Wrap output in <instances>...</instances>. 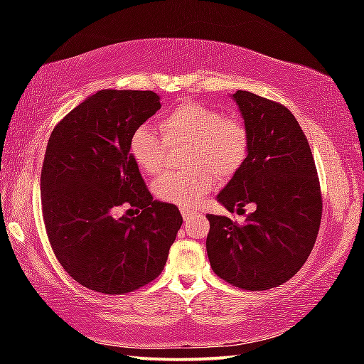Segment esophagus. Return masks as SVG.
<instances>
[{
  "mask_svg": "<svg viewBox=\"0 0 364 364\" xmlns=\"http://www.w3.org/2000/svg\"><path fill=\"white\" fill-rule=\"evenodd\" d=\"M181 215H183V218H184V221H188V220H191L196 215V210H191V208H186V207H183L181 208Z\"/></svg>",
  "mask_w": 364,
  "mask_h": 364,
  "instance_id": "esophagus-1",
  "label": "esophagus"
}]
</instances>
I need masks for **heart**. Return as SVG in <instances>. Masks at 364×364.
<instances>
[{
  "instance_id": "b5f03b06",
  "label": "heart",
  "mask_w": 364,
  "mask_h": 364,
  "mask_svg": "<svg viewBox=\"0 0 364 364\" xmlns=\"http://www.w3.org/2000/svg\"><path fill=\"white\" fill-rule=\"evenodd\" d=\"M168 146L186 144L188 173L164 175L152 184L154 196L167 204L197 205L215 186V178L231 180L244 167L250 151V134L237 117L196 101H184L159 122ZM149 127H138L130 138V154L144 175L156 176L164 168L165 144Z\"/></svg>"
}]
</instances>
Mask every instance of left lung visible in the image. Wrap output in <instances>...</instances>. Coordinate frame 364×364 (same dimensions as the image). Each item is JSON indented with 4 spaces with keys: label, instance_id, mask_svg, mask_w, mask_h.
Instances as JSON below:
<instances>
[{
    "label": "left lung",
    "instance_id": "1",
    "mask_svg": "<svg viewBox=\"0 0 364 364\" xmlns=\"http://www.w3.org/2000/svg\"><path fill=\"white\" fill-rule=\"evenodd\" d=\"M250 134L244 167L217 199L231 213L255 210L239 225L221 215H207L210 231L207 255L221 279L245 291L284 284L304 267L316 242L323 197L308 139L282 104L236 91Z\"/></svg>",
    "mask_w": 364,
    "mask_h": 364
}]
</instances>
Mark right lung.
Masks as SVG:
<instances>
[{"instance_id": "right-lung-1", "label": "right lung", "mask_w": 364, "mask_h": 364, "mask_svg": "<svg viewBox=\"0 0 364 364\" xmlns=\"http://www.w3.org/2000/svg\"><path fill=\"white\" fill-rule=\"evenodd\" d=\"M154 91L102 90L60 120L41 168V210L54 255L83 287L120 295L149 284L167 263L183 218L152 200L130 138L160 109ZM119 206L141 210L114 217Z\"/></svg>"}]
</instances>
